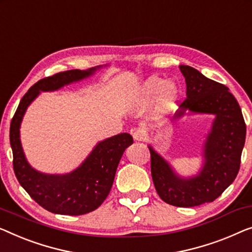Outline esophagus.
Listing matches in <instances>:
<instances>
[{
    "label": "esophagus",
    "mask_w": 252,
    "mask_h": 252,
    "mask_svg": "<svg viewBox=\"0 0 252 252\" xmlns=\"http://www.w3.org/2000/svg\"><path fill=\"white\" fill-rule=\"evenodd\" d=\"M147 135L148 134H147V132H145V129L138 128L133 133V137L136 142H142V141L147 140Z\"/></svg>",
    "instance_id": "34e87169"
}]
</instances>
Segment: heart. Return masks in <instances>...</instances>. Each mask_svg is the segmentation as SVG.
I'll return each mask as SVG.
<instances>
[{
	"mask_svg": "<svg viewBox=\"0 0 252 252\" xmlns=\"http://www.w3.org/2000/svg\"><path fill=\"white\" fill-rule=\"evenodd\" d=\"M159 93L158 102L156 105V116L157 117H162L168 114L170 109L174 107L175 102L178 96V89L176 84L173 82L163 83L162 79L151 77L143 84L141 90L142 94V104L144 107L150 103L155 99L157 94Z\"/></svg>",
	"mask_w": 252,
	"mask_h": 252,
	"instance_id": "b5f03b06",
	"label": "heart"
}]
</instances>
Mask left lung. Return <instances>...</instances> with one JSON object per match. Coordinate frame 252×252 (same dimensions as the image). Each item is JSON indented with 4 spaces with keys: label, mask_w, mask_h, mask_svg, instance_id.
I'll list each match as a JSON object with an SVG mask.
<instances>
[{
    "label": "left lung",
    "mask_w": 252,
    "mask_h": 252,
    "mask_svg": "<svg viewBox=\"0 0 252 252\" xmlns=\"http://www.w3.org/2000/svg\"><path fill=\"white\" fill-rule=\"evenodd\" d=\"M180 69L187 83V97L174 119L193 114L215 115L203 147V166L192 177H181L151 145V175L157 193L166 203L195 207L213 202L235 180L246 142V123L241 108L227 87L189 65Z\"/></svg>",
    "instance_id": "left-lung-1"
}]
</instances>
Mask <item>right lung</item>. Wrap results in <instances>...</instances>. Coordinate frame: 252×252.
Segmentation results:
<instances>
[{"instance_id": "obj_1", "label": "right lung", "mask_w": 252, "mask_h": 252, "mask_svg": "<svg viewBox=\"0 0 252 252\" xmlns=\"http://www.w3.org/2000/svg\"><path fill=\"white\" fill-rule=\"evenodd\" d=\"M99 67L87 70L72 69L45 77L34 84L18 105L10 125V144L16 177L29 195L44 209L59 215H84L99 208L114 183L124 151L133 143L127 133L99 142L75 170L64 175L39 173L29 165L20 142V124L28 105L41 92H52L64 85L90 77Z\"/></svg>"}]
</instances>
